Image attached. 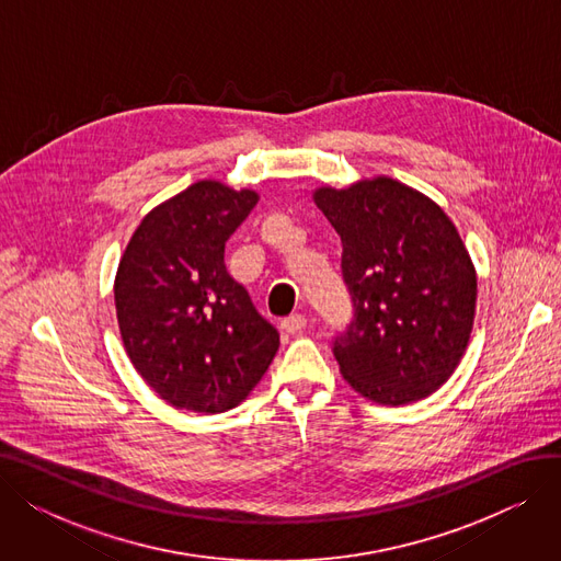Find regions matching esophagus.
<instances>
[{
	"label": "esophagus",
	"instance_id": "34e87169",
	"mask_svg": "<svg viewBox=\"0 0 561 561\" xmlns=\"http://www.w3.org/2000/svg\"><path fill=\"white\" fill-rule=\"evenodd\" d=\"M282 332L284 334H300L307 328V316L305 313H293L282 320Z\"/></svg>",
	"mask_w": 561,
	"mask_h": 561
}]
</instances>
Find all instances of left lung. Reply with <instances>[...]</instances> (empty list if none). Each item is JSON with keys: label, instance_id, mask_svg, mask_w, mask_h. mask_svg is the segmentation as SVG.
Wrapping results in <instances>:
<instances>
[{"label": "left lung", "instance_id": "obj_1", "mask_svg": "<svg viewBox=\"0 0 561 561\" xmlns=\"http://www.w3.org/2000/svg\"><path fill=\"white\" fill-rule=\"evenodd\" d=\"M313 202L341 236L355 320L334 341L347 385L400 407L450 379L473 332L478 273L455 222L425 193L377 174Z\"/></svg>", "mask_w": 561, "mask_h": 561}]
</instances>
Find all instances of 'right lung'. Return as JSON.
I'll return each mask as SVG.
<instances>
[{
	"label": "right lung",
	"mask_w": 561,
	"mask_h": 561,
	"mask_svg": "<svg viewBox=\"0 0 561 561\" xmlns=\"http://www.w3.org/2000/svg\"><path fill=\"white\" fill-rule=\"evenodd\" d=\"M259 202L199 180L147 214L117 263V328L161 400L197 414L241 404L268 370L279 334L225 268V243Z\"/></svg>",
	"instance_id": "right-lung-1"
}]
</instances>
